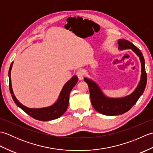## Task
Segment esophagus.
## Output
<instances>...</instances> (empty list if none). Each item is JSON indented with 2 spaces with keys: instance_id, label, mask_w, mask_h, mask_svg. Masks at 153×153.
<instances>
[{
  "instance_id": "1",
  "label": "esophagus",
  "mask_w": 153,
  "mask_h": 153,
  "mask_svg": "<svg viewBox=\"0 0 153 153\" xmlns=\"http://www.w3.org/2000/svg\"><path fill=\"white\" fill-rule=\"evenodd\" d=\"M84 75H85V71H84L83 70L79 69L78 70H77L76 71V76L78 77L79 79H83Z\"/></svg>"
}]
</instances>
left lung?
Masks as SVG:
<instances>
[{"label":"left lung","mask_w":153,"mask_h":153,"mask_svg":"<svg viewBox=\"0 0 153 153\" xmlns=\"http://www.w3.org/2000/svg\"><path fill=\"white\" fill-rule=\"evenodd\" d=\"M118 43V48L121 50L131 48L137 54L141 62L142 74L140 82L134 91L131 95L120 99H110L106 97L95 82L87 78L84 79L88 85L91 101L94 108L102 114L107 116L120 115L128 112L137 102L139 97L143 93L147 85V76L145 71V60L141 51L131 42L127 40L120 39Z\"/></svg>","instance_id":"left-lung-1"}]
</instances>
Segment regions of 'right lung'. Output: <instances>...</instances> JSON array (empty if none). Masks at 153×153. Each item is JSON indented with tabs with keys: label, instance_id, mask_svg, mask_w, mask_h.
Here are the masks:
<instances>
[{
	"label": "right lung",
	"instance_id": "obj_1",
	"mask_svg": "<svg viewBox=\"0 0 153 153\" xmlns=\"http://www.w3.org/2000/svg\"><path fill=\"white\" fill-rule=\"evenodd\" d=\"M13 62L10 66L8 71L9 76V89L10 93L12 94V97L14 100L16 105L19 108L22 109L25 112H26L28 115L31 116L36 120L40 121H49V120H55L58 118L62 115H63L64 112L66 111L67 108L69 103V97L70 93L73 87L76 85L77 81V77L76 76H73L68 82L65 84L62 89L61 91L60 95L59 96L57 102L51 106L46 107V108H29L27 107L24 106L16 99L14 93H13L12 84H11V77L10 73L12 67Z\"/></svg>",
	"mask_w": 153,
	"mask_h": 153
}]
</instances>
